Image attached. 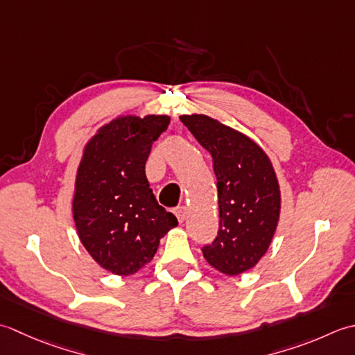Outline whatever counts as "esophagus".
<instances>
[{"label": "esophagus", "instance_id": "esophagus-1", "mask_svg": "<svg viewBox=\"0 0 355 355\" xmlns=\"http://www.w3.org/2000/svg\"><path fill=\"white\" fill-rule=\"evenodd\" d=\"M175 214H176L179 223H182L185 220V218H187L188 209L185 207H178V208H175Z\"/></svg>", "mask_w": 355, "mask_h": 355}]
</instances>
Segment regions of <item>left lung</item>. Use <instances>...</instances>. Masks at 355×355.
Wrapping results in <instances>:
<instances>
[{
    "label": "left lung",
    "mask_w": 355,
    "mask_h": 355,
    "mask_svg": "<svg viewBox=\"0 0 355 355\" xmlns=\"http://www.w3.org/2000/svg\"><path fill=\"white\" fill-rule=\"evenodd\" d=\"M180 121L211 155L218 180L219 231L202 252L213 268L237 276L259 262L276 231V173L265 151L245 135L205 114H185Z\"/></svg>",
    "instance_id": "obj_1"
}]
</instances>
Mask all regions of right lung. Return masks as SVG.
<instances>
[{
	"mask_svg": "<svg viewBox=\"0 0 355 355\" xmlns=\"http://www.w3.org/2000/svg\"><path fill=\"white\" fill-rule=\"evenodd\" d=\"M168 124L162 114L114 119L87 144L79 164L73 198L79 239L118 276L147 265L161 237L178 225L175 214L157 204L146 176L151 144Z\"/></svg>",
	"mask_w": 355,
	"mask_h": 355,
	"instance_id": "1",
	"label": "right lung"
}]
</instances>
